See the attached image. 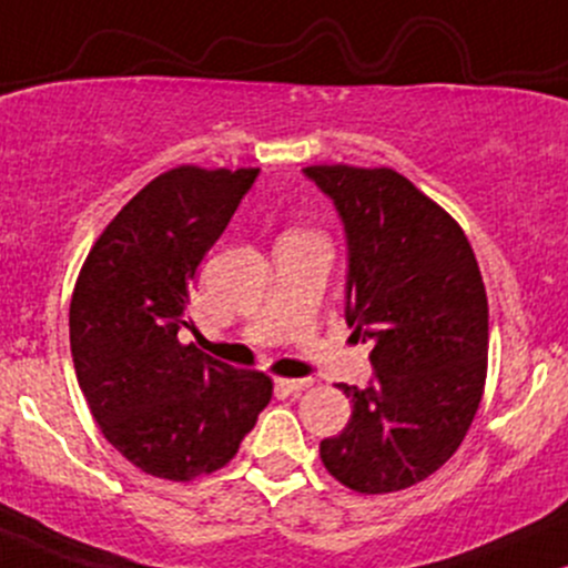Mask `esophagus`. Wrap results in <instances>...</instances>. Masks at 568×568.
Masks as SVG:
<instances>
[{"label":"esophagus","mask_w":568,"mask_h":568,"mask_svg":"<svg viewBox=\"0 0 568 568\" xmlns=\"http://www.w3.org/2000/svg\"><path fill=\"white\" fill-rule=\"evenodd\" d=\"M310 383H313V379H274V385H277L280 390H285V394H302L304 388H310Z\"/></svg>","instance_id":"1"}]
</instances>
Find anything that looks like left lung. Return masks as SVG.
Segmentation results:
<instances>
[{"label": "left lung", "mask_w": 568, "mask_h": 568, "mask_svg": "<svg viewBox=\"0 0 568 568\" xmlns=\"http://www.w3.org/2000/svg\"><path fill=\"white\" fill-rule=\"evenodd\" d=\"M347 242L345 317L375 377L342 383L351 423L321 442L326 469L358 494L434 475L469 432L488 372V296L475 251L439 204L394 170L307 166Z\"/></svg>", "instance_id": "left-lung-1"}]
</instances>
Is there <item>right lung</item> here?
I'll use <instances>...</instances> for the list:
<instances>
[{"mask_svg": "<svg viewBox=\"0 0 568 568\" xmlns=\"http://www.w3.org/2000/svg\"><path fill=\"white\" fill-rule=\"evenodd\" d=\"M255 178L199 166L159 174L112 217L74 285L80 390L110 445L153 477L189 483L226 466L272 398L264 372L178 339L199 264Z\"/></svg>", "mask_w": 568, "mask_h": 568, "instance_id": "add662e5", "label": "right lung"}]
</instances>
